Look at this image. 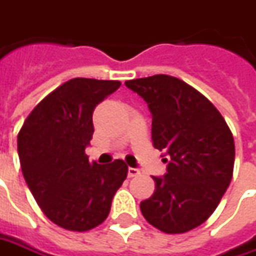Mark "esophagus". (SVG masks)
Returning <instances> with one entry per match:
<instances>
[{
	"mask_svg": "<svg viewBox=\"0 0 256 256\" xmlns=\"http://www.w3.org/2000/svg\"><path fill=\"white\" fill-rule=\"evenodd\" d=\"M128 178H134V176L140 174V170L139 169H136V168H128Z\"/></svg>",
	"mask_w": 256,
	"mask_h": 256,
	"instance_id": "obj_1",
	"label": "esophagus"
}]
</instances>
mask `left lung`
<instances>
[{"instance_id": "8db88e82", "label": "left lung", "mask_w": 256, "mask_h": 256, "mask_svg": "<svg viewBox=\"0 0 256 256\" xmlns=\"http://www.w3.org/2000/svg\"><path fill=\"white\" fill-rule=\"evenodd\" d=\"M124 84L148 103L153 146L168 163L164 176H153L154 194L140 210L162 232H188L214 214L228 189L234 136L216 107L176 77L156 74Z\"/></svg>"}]
</instances>
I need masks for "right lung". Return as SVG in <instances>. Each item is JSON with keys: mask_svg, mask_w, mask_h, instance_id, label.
<instances>
[{"mask_svg": "<svg viewBox=\"0 0 256 256\" xmlns=\"http://www.w3.org/2000/svg\"><path fill=\"white\" fill-rule=\"evenodd\" d=\"M120 82L72 78L42 98L18 133V156L28 189L46 216L68 230L100 225L128 176L123 160L90 163L93 112Z\"/></svg>", "mask_w": 256, "mask_h": 256, "instance_id": "obj_1", "label": "right lung"}]
</instances>
